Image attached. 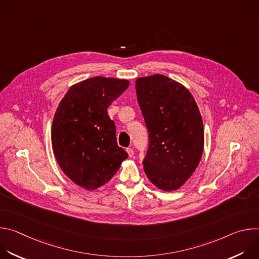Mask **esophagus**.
<instances>
[{"mask_svg": "<svg viewBox=\"0 0 259 259\" xmlns=\"http://www.w3.org/2000/svg\"><path fill=\"white\" fill-rule=\"evenodd\" d=\"M126 151H127V153H128V156H129L130 158H132V157L134 156V151L131 149V147H128V149H127Z\"/></svg>", "mask_w": 259, "mask_h": 259, "instance_id": "obj_1", "label": "esophagus"}]
</instances>
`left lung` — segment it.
<instances>
[{"instance_id":"obj_1","label":"left lung","mask_w":259,"mask_h":259,"mask_svg":"<svg viewBox=\"0 0 259 259\" xmlns=\"http://www.w3.org/2000/svg\"><path fill=\"white\" fill-rule=\"evenodd\" d=\"M136 95L149 132L144 172L157 188L178 190L198 167L204 126L191 92L163 75L138 78Z\"/></svg>"}]
</instances>
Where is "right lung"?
<instances>
[{
  "instance_id": "obj_1",
  "label": "right lung",
  "mask_w": 259,
  "mask_h": 259,
  "mask_svg": "<svg viewBox=\"0 0 259 259\" xmlns=\"http://www.w3.org/2000/svg\"><path fill=\"white\" fill-rule=\"evenodd\" d=\"M128 80L94 77L72 85L52 123L54 156L77 186L93 191L119 170L128 154L117 143L107 108L129 86Z\"/></svg>"
}]
</instances>
